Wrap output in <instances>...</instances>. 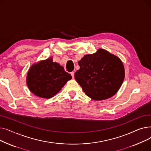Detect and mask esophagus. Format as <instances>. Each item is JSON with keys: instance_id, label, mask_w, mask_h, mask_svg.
I'll list each match as a JSON object with an SVG mask.
<instances>
[{"instance_id": "esophagus-1", "label": "esophagus", "mask_w": 151, "mask_h": 151, "mask_svg": "<svg viewBox=\"0 0 151 151\" xmlns=\"http://www.w3.org/2000/svg\"><path fill=\"white\" fill-rule=\"evenodd\" d=\"M71 76H72V78H74V75H75V72H73V71H71V72L70 73Z\"/></svg>"}]
</instances>
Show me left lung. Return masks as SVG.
Returning a JSON list of instances; mask_svg holds the SVG:
<instances>
[{
    "label": "left lung",
    "mask_w": 151,
    "mask_h": 151,
    "mask_svg": "<svg viewBox=\"0 0 151 151\" xmlns=\"http://www.w3.org/2000/svg\"><path fill=\"white\" fill-rule=\"evenodd\" d=\"M78 65L80 68L75 73V80L85 94L94 100L113 97L124 81L125 70L121 60L104 49L84 55Z\"/></svg>",
    "instance_id": "left-lung-1"
}]
</instances>
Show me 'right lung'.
<instances>
[{
	"instance_id": "add662e5",
	"label": "right lung",
	"mask_w": 151,
	"mask_h": 151,
	"mask_svg": "<svg viewBox=\"0 0 151 151\" xmlns=\"http://www.w3.org/2000/svg\"><path fill=\"white\" fill-rule=\"evenodd\" d=\"M71 76L59 63L50 58L34 63L29 68L26 83L31 92L44 99H50L58 93Z\"/></svg>"
}]
</instances>
